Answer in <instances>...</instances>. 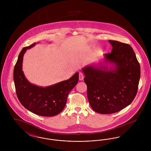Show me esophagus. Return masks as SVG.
<instances>
[{
	"label": "esophagus",
	"instance_id": "34e87169",
	"mask_svg": "<svg viewBox=\"0 0 151 151\" xmlns=\"http://www.w3.org/2000/svg\"><path fill=\"white\" fill-rule=\"evenodd\" d=\"M79 78L80 80H83V79H84V75H83V74L82 72H79Z\"/></svg>",
	"mask_w": 151,
	"mask_h": 151
}]
</instances>
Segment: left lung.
Listing matches in <instances>:
<instances>
[{"mask_svg": "<svg viewBox=\"0 0 151 151\" xmlns=\"http://www.w3.org/2000/svg\"><path fill=\"white\" fill-rule=\"evenodd\" d=\"M109 42L113 49L104 56L107 62L115 65L114 69L93 65L82 69L89 104L94 111L104 114L129 105L137 95L140 76V66L132 47L117 41Z\"/></svg>", "mask_w": 151, "mask_h": 151, "instance_id": "left-lung-1", "label": "left lung"}]
</instances>
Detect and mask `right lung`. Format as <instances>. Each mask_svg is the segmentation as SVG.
Returning a JSON list of instances; mask_svg holds the SVG:
<instances>
[{
  "instance_id": "1",
  "label": "right lung",
  "mask_w": 151,
  "mask_h": 151,
  "mask_svg": "<svg viewBox=\"0 0 151 151\" xmlns=\"http://www.w3.org/2000/svg\"><path fill=\"white\" fill-rule=\"evenodd\" d=\"M35 44L24 47L19 54L14 70L16 92L22 105L30 111L37 115L52 116L65 108L68 94L78 82L79 73H75L68 80L45 88L30 84L23 73L22 63L25 52Z\"/></svg>"
}]
</instances>
